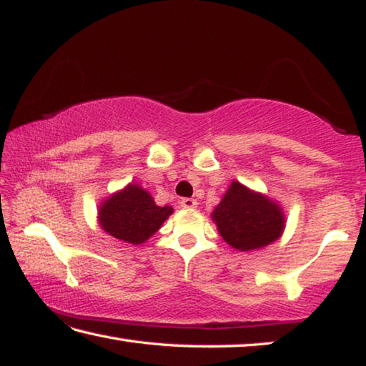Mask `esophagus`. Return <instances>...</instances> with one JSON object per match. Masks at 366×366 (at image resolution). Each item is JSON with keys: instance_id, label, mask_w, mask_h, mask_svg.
Wrapping results in <instances>:
<instances>
[{"instance_id": "esophagus-1", "label": "esophagus", "mask_w": 366, "mask_h": 366, "mask_svg": "<svg viewBox=\"0 0 366 366\" xmlns=\"http://www.w3.org/2000/svg\"><path fill=\"white\" fill-rule=\"evenodd\" d=\"M179 204H182V207H184V209H194V207L198 206V201L193 198H183L179 201Z\"/></svg>"}]
</instances>
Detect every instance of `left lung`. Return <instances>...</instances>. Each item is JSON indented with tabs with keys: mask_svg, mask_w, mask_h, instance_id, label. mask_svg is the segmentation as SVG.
<instances>
[{
	"mask_svg": "<svg viewBox=\"0 0 366 366\" xmlns=\"http://www.w3.org/2000/svg\"><path fill=\"white\" fill-rule=\"evenodd\" d=\"M219 234L234 249L249 252L277 240L285 227V217L277 202L252 193L232 182L222 201L212 212Z\"/></svg>",
	"mask_w": 366,
	"mask_h": 366,
	"instance_id": "left-lung-1",
	"label": "left lung"
}]
</instances>
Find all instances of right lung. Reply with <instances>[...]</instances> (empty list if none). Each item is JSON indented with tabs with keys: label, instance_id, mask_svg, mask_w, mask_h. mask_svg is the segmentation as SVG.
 <instances>
[{
	"label": "right lung",
	"instance_id": "1",
	"mask_svg": "<svg viewBox=\"0 0 366 366\" xmlns=\"http://www.w3.org/2000/svg\"><path fill=\"white\" fill-rule=\"evenodd\" d=\"M172 212L170 206H157L147 191L129 184L99 207V224L112 237L137 245L154 235Z\"/></svg>",
	"mask_w": 366,
	"mask_h": 366
}]
</instances>
